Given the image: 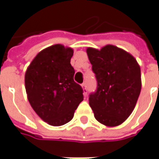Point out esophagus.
<instances>
[{"label": "esophagus", "instance_id": "esophagus-1", "mask_svg": "<svg viewBox=\"0 0 159 159\" xmlns=\"http://www.w3.org/2000/svg\"><path fill=\"white\" fill-rule=\"evenodd\" d=\"M82 87H83V90H84V95H87V86H86V83H83V84H82Z\"/></svg>", "mask_w": 159, "mask_h": 159}]
</instances>
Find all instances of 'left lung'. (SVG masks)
Masks as SVG:
<instances>
[{
	"instance_id": "left-lung-1",
	"label": "left lung",
	"mask_w": 159,
	"mask_h": 159,
	"mask_svg": "<svg viewBox=\"0 0 159 159\" xmlns=\"http://www.w3.org/2000/svg\"><path fill=\"white\" fill-rule=\"evenodd\" d=\"M87 55L97 80L89 95L95 118L104 126H120L130 116L141 90L140 66L132 54L113 45L88 47Z\"/></svg>"
}]
</instances>
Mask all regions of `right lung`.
<instances>
[{
    "label": "right lung",
    "mask_w": 159,
    "mask_h": 159,
    "mask_svg": "<svg viewBox=\"0 0 159 159\" xmlns=\"http://www.w3.org/2000/svg\"><path fill=\"white\" fill-rule=\"evenodd\" d=\"M73 49L57 44L38 53L26 69L25 88L35 113L47 124L70 121L83 100V89L74 82L70 64Z\"/></svg>",
    "instance_id": "add662e5"
}]
</instances>
